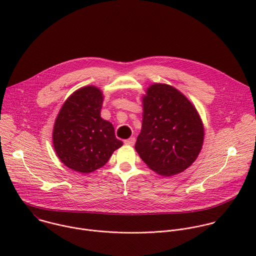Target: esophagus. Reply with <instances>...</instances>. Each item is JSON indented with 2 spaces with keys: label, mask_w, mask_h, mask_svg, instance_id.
Instances as JSON below:
<instances>
[{
  "label": "esophagus",
  "mask_w": 256,
  "mask_h": 256,
  "mask_svg": "<svg viewBox=\"0 0 256 256\" xmlns=\"http://www.w3.org/2000/svg\"><path fill=\"white\" fill-rule=\"evenodd\" d=\"M134 142H136V138H134V136H132V138H130L124 140V144H130V146H134Z\"/></svg>",
  "instance_id": "obj_1"
}]
</instances>
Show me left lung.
Listing matches in <instances>:
<instances>
[{"label":"left lung","instance_id":"1","mask_svg":"<svg viewBox=\"0 0 256 256\" xmlns=\"http://www.w3.org/2000/svg\"><path fill=\"white\" fill-rule=\"evenodd\" d=\"M142 130L134 149L147 166L162 176L188 169L204 144V128L194 105L176 88L155 83L146 90Z\"/></svg>","mask_w":256,"mask_h":256}]
</instances>
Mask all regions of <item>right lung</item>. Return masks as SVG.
<instances>
[{
	"label": "right lung",
	"instance_id": "obj_1",
	"mask_svg": "<svg viewBox=\"0 0 256 256\" xmlns=\"http://www.w3.org/2000/svg\"><path fill=\"white\" fill-rule=\"evenodd\" d=\"M102 91L92 85L72 93L60 107L52 130V144L62 164L80 173L104 166L120 148L112 122L100 116Z\"/></svg>",
	"mask_w": 256,
	"mask_h": 256
}]
</instances>
